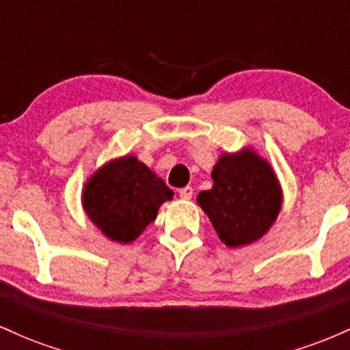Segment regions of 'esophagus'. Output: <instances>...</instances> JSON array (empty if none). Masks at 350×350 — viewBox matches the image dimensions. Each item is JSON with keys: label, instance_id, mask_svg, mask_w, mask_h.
<instances>
[{"label": "esophagus", "instance_id": "esophagus-1", "mask_svg": "<svg viewBox=\"0 0 350 350\" xmlns=\"http://www.w3.org/2000/svg\"><path fill=\"white\" fill-rule=\"evenodd\" d=\"M192 194H194V189H192V187L186 186V187L179 189V196H180V199H184V200H189V199L192 198Z\"/></svg>", "mask_w": 350, "mask_h": 350}]
</instances>
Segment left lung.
<instances>
[{
  "mask_svg": "<svg viewBox=\"0 0 350 350\" xmlns=\"http://www.w3.org/2000/svg\"><path fill=\"white\" fill-rule=\"evenodd\" d=\"M212 189L198 196L217 235L227 247L250 245L278 219L283 191L271 164L253 148L224 152L212 170Z\"/></svg>",
  "mask_w": 350,
  "mask_h": 350,
  "instance_id": "1",
  "label": "left lung"
}]
</instances>
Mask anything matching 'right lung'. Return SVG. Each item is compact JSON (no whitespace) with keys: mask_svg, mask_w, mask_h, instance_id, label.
<instances>
[{"mask_svg":"<svg viewBox=\"0 0 350 350\" xmlns=\"http://www.w3.org/2000/svg\"><path fill=\"white\" fill-rule=\"evenodd\" d=\"M174 192L135 154L98 167L82 189V207L90 222L111 242L130 243L154 222L159 207Z\"/></svg>","mask_w":350,"mask_h":350,"instance_id":"obj_1","label":"right lung"}]
</instances>
